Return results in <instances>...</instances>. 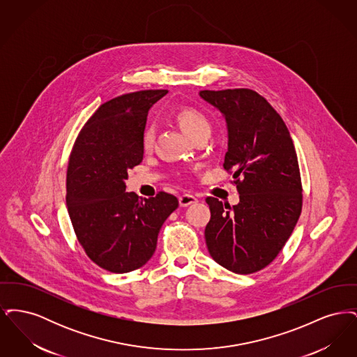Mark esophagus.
Listing matches in <instances>:
<instances>
[{
	"instance_id": "esophagus-1",
	"label": "esophagus",
	"mask_w": 357,
	"mask_h": 357,
	"mask_svg": "<svg viewBox=\"0 0 357 357\" xmlns=\"http://www.w3.org/2000/svg\"><path fill=\"white\" fill-rule=\"evenodd\" d=\"M197 202H198V199H197L194 195H190V194H183V195L179 197V204H181L182 207H186V206L197 204Z\"/></svg>"
}]
</instances>
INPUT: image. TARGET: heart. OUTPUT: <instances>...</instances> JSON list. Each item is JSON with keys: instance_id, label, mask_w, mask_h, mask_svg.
<instances>
[{"instance_id": "heart-1", "label": "heart", "mask_w": 357, "mask_h": 357, "mask_svg": "<svg viewBox=\"0 0 357 357\" xmlns=\"http://www.w3.org/2000/svg\"><path fill=\"white\" fill-rule=\"evenodd\" d=\"M175 120L181 126V128L186 132L187 135L192 139L199 134L210 132V120L204 112L194 107H182L176 111ZM155 139V131L151 124L146 126L142 132V147L144 150H151Z\"/></svg>"}]
</instances>
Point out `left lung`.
Wrapping results in <instances>:
<instances>
[{
	"instance_id": "obj_1",
	"label": "left lung",
	"mask_w": 357,
	"mask_h": 357,
	"mask_svg": "<svg viewBox=\"0 0 357 357\" xmlns=\"http://www.w3.org/2000/svg\"><path fill=\"white\" fill-rule=\"evenodd\" d=\"M225 115L229 150L223 169L233 174L239 204L207 197L208 253L230 272L266 268L291 236L303 208L298 159L288 127L268 100L249 88L201 91Z\"/></svg>"
}]
</instances>
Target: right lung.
Returning <instances> with one entry per match:
<instances>
[{
	"mask_svg": "<svg viewBox=\"0 0 357 357\" xmlns=\"http://www.w3.org/2000/svg\"><path fill=\"white\" fill-rule=\"evenodd\" d=\"M167 89H144L102 102L86 120L69 155L67 207L79 243L111 273L143 266L178 199L159 191L150 199L126 192L127 170L143 160L142 132L153 102Z\"/></svg>",
	"mask_w": 357,
	"mask_h": 357,
	"instance_id": "obj_1",
	"label": "right lung"
}]
</instances>
